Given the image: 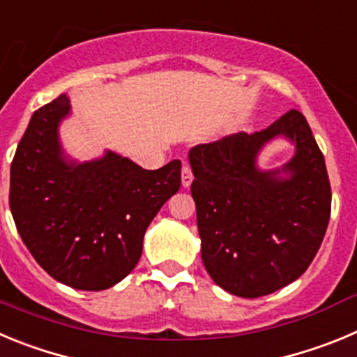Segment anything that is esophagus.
<instances>
[{
  "label": "esophagus",
  "mask_w": 357,
  "mask_h": 357,
  "mask_svg": "<svg viewBox=\"0 0 357 357\" xmlns=\"http://www.w3.org/2000/svg\"><path fill=\"white\" fill-rule=\"evenodd\" d=\"M192 179H194V174H192V169H190V165H183V169H181V185L183 186H190V183H192Z\"/></svg>",
  "instance_id": "obj_1"
}]
</instances>
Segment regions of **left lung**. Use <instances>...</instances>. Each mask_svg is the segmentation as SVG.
I'll return each mask as SVG.
<instances>
[{
  "mask_svg": "<svg viewBox=\"0 0 357 357\" xmlns=\"http://www.w3.org/2000/svg\"><path fill=\"white\" fill-rule=\"evenodd\" d=\"M275 136L290 138L296 156L281 169L259 172L255 156ZM188 162L201 258L218 287L256 298L306 272L329 224L331 185L301 112H287L256 133L240 131L192 147Z\"/></svg>",
  "mask_w": 357,
  "mask_h": 357,
  "instance_id": "8db88e82",
  "label": "left lung"
}]
</instances>
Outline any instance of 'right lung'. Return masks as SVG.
<instances>
[{
    "instance_id": "obj_1",
    "label": "right lung",
    "mask_w": 357,
    "mask_h": 357,
    "mask_svg": "<svg viewBox=\"0 0 357 357\" xmlns=\"http://www.w3.org/2000/svg\"><path fill=\"white\" fill-rule=\"evenodd\" d=\"M69 110L62 94L31 115L12 160L10 211L51 278L76 290H107L139 263L147 226L179 190L181 162L146 171L112 151L69 162L59 140Z\"/></svg>"
}]
</instances>
